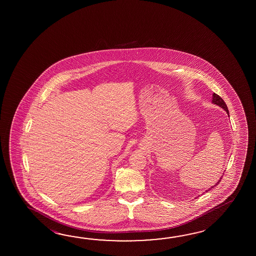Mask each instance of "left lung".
I'll return each mask as SVG.
<instances>
[{
    "label": "left lung",
    "instance_id": "obj_1",
    "mask_svg": "<svg viewBox=\"0 0 256 256\" xmlns=\"http://www.w3.org/2000/svg\"><path fill=\"white\" fill-rule=\"evenodd\" d=\"M213 104H216V105H218V107H220V108H222L226 112H227V114H228V117H230V114H228V107H227V105H226V104L224 102V100H223L222 98H220L218 94H216V93H213L212 94V102ZM222 178H220V180L218 181L217 183L215 184V185L212 186V188H210L208 190H212V188H213L215 186H217V184H218L220 183V180H222ZM206 192H207V190H206Z\"/></svg>",
    "mask_w": 256,
    "mask_h": 256
}]
</instances>
